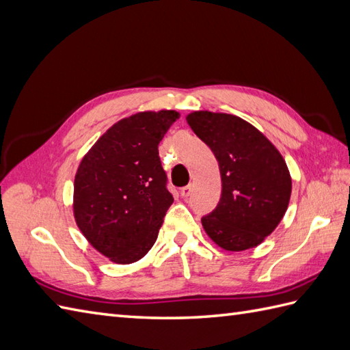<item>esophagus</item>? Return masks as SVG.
Wrapping results in <instances>:
<instances>
[{"label": "esophagus", "mask_w": 350, "mask_h": 350, "mask_svg": "<svg viewBox=\"0 0 350 350\" xmlns=\"http://www.w3.org/2000/svg\"><path fill=\"white\" fill-rule=\"evenodd\" d=\"M191 192H192V185L185 186V188H182V189H180V195H182L183 198H188L189 195H191Z\"/></svg>", "instance_id": "1"}]
</instances>
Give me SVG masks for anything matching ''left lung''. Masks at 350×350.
I'll list each match as a JSON object with an SVG mask.
<instances>
[{
  "label": "left lung",
  "instance_id": "obj_1",
  "mask_svg": "<svg viewBox=\"0 0 350 350\" xmlns=\"http://www.w3.org/2000/svg\"><path fill=\"white\" fill-rule=\"evenodd\" d=\"M186 120L215 153L222 178L216 208L201 217L207 235L231 252L258 246L275 230L289 204L292 180L285 159L241 118L193 111Z\"/></svg>",
  "mask_w": 350,
  "mask_h": 350
}]
</instances>
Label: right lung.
<instances>
[{"instance_id": "obj_1", "label": "right lung", "mask_w": 350, "mask_h": 350, "mask_svg": "<svg viewBox=\"0 0 350 350\" xmlns=\"http://www.w3.org/2000/svg\"><path fill=\"white\" fill-rule=\"evenodd\" d=\"M178 118L174 110H161L122 119L80 162L72 204L76 222L113 262H135L155 245L174 201L158 144Z\"/></svg>"}]
</instances>
